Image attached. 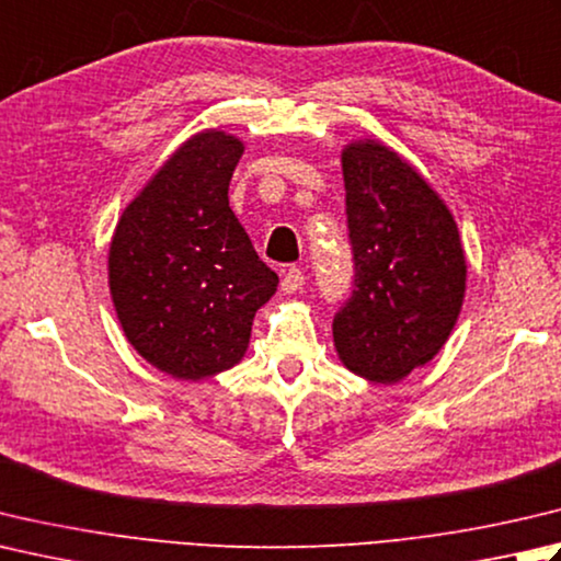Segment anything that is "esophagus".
<instances>
[{"mask_svg":"<svg viewBox=\"0 0 561 561\" xmlns=\"http://www.w3.org/2000/svg\"><path fill=\"white\" fill-rule=\"evenodd\" d=\"M304 284H306L304 272L291 267V270L284 272V277H282V291H284V294H296V291L304 289Z\"/></svg>","mask_w":561,"mask_h":561,"instance_id":"esophagus-1","label":"esophagus"}]
</instances>
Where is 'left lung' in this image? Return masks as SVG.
Here are the masks:
<instances>
[{"mask_svg":"<svg viewBox=\"0 0 561 561\" xmlns=\"http://www.w3.org/2000/svg\"><path fill=\"white\" fill-rule=\"evenodd\" d=\"M343 180L355 289L333 318V343L353 375L397 383L453 333L467 289L465 248L440 194L383 142H347Z\"/></svg>","mask_w":561,"mask_h":561,"instance_id":"8db88e82","label":"left lung"}]
</instances>
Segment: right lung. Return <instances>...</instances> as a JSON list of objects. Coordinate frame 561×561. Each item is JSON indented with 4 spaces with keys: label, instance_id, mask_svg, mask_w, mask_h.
Returning a JSON list of instances; mask_svg holds the SVG:
<instances>
[{
    "label": "right lung",
    "instance_id": "obj_1",
    "mask_svg": "<svg viewBox=\"0 0 561 561\" xmlns=\"http://www.w3.org/2000/svg\"><path fill=\"white\" fill-rule=\"evenodd\" d=\"M243 140L208 128L184 140L121 214L108 289L136 353L182 381L243 359L252 318L279 277L228 206Z\"/></svg>",
    "mask_w": 561,
    "mask_h": 561
}]
</instances>
